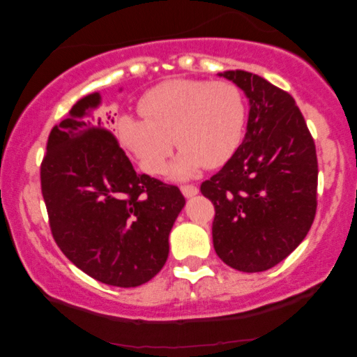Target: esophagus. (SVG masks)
Instances as JSON below:
<instances>
[{"label": "esophagus", "mask_w": 357, "mask_h": 357, "mask_svg": "<svg viewBox=\"0 0 357 357\" xmlns=\"http://www.w3.org/2000/svg\"><path fill=\"white\" fill-rule=\"evenodd\" d=\"M198 188L192 186V184H184V186H181V192L186 198H192V196L198 195Z\"/></svg>", "instance_id": "34e87169"}]
</instances>
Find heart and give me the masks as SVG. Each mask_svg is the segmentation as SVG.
<instances>
[{
	"label": "heart",
	"instance_id": "1",
	"mask_svg": "<svg viewBox=\"0 0 357 357\" xmlns=\"http://www.w3.org/2000/svg\"><path fill=\"white\" fill-rule=\"evenodd\" d=\"M139 110L146 119H119V141L147 174L165 171L174 141L181 149L169 167L176 179L227 165L247 124L243 92L228 80L162 82L141 97Z\"/></svg>",
	"mask_w": 357,
	"mask_h": 357
}]
</instances>
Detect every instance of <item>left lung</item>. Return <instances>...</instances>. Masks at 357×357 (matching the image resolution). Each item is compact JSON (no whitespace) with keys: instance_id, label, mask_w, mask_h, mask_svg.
<instances>
[{"instance_id":"1","label":"left lung","mask_w":357,"mask_h":357,"mask_svg":"<svg viewBox=\"0 0 357 357\" xmlns=\"http://www.w3.org/2000/svg\"><path fill=\"white\" fill-rule=\"evenodd\" d=\"M250 102L247 134L233 158L202 184L215 204L213 247L228 267H275L309 233L317 208V155L296 100L245 70L220 73Z\"/></svg>"}]
</instances>
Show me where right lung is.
Segmentation results:
<instances>
[{
	"instance_id": "add662e5",
	"label": "right lung",
	"mask_w": 357,
	"mask_h": 357,
	"mask_svg": "<svg viewBox=\"0 0 357 357\" xmlns=\"http://www.w3.org/2000/svg\"><path fill=\"white\" fill-rule=\"evenodd\" d=\"M90 93L52 129L40 178L52 235L75 267L102 284L137 287L165 267L169 231L184 206L178 186L137 174L114 119L93 116Z\"/></svg>"
}]
</instances>
